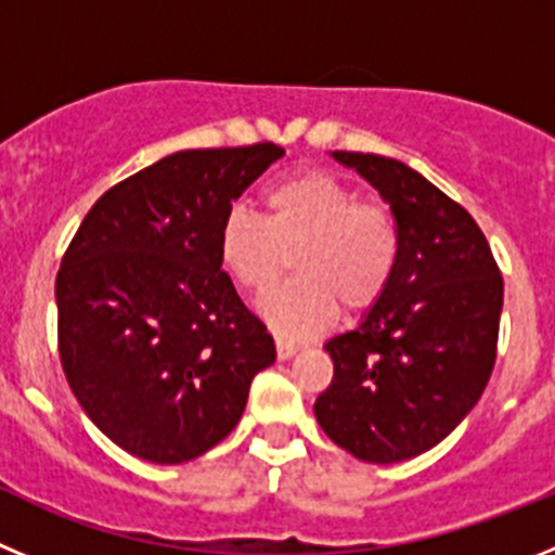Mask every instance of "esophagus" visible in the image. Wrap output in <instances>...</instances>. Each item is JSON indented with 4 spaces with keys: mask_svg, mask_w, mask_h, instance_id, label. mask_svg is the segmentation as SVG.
Instances as JSON below:
<instances>
[{
    "mask_svg": "<svg viewBox=\"0 0 555 555\" xmlns=\"http://www.w3.org/2000/svg\"><path fill=\"white\" fill-rule=\"evenodd\" d=\"M297 350H300L297 345H292L286 338H278V358H281V361H288L292 356H297Z\"/></svg>",
    "mask_w": 555,
    "mask_h": 555,
    "instance_id": "obj_1",
    "label": "esophagus"
}]
</instances>
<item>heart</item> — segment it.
<instances>
[{"instance_id":"b5f03b06","label":"heart","mask_w":555,"mask_h":555,"mask_svg":"<svg viewBox=\"0 0 555 555\" xmlns=\"http://www.w3.org/2000/svg\"><path fill=\"white\" fill-rule=\"evenodd\" d=\"M400 224L389 205L358 199L325 171H300L263 191V219L233 208L219 224L217 253L235 286L261 297L294 255L297 283L261 302L278 336L311 338L336 322L338 306L361 313L389 288L400 263Z\"/></svg>"}]
</instances>
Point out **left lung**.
<instances>
[{"mask_svg": "<svg viewBox=\"0 0 555 555\" xmlns=\"http://www.w3.org/2000/svg\"><path fill=\"white\" fill-rule=\"evenodd\" d=\"M333 158L389 203L403 247L384 297L325 345L333 380L313 414L356 459L395 464L436 448L487 389L503 278L475 219L420 171L364 152Z\"/></svg>", "mask_w": 555, "mask_h": 555, "instance_id": "1", "label": "left lung"}]
</instances>
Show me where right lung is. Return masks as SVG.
Segmentation results:
<instances>
[{
  "label": "right lung",
  "mask_w": 555,
  "mask_h": 555,
  "mask_svg": "<svg viewBox=\"0 0 555 555\" xmlns=\"http://www.w3.org/2000/svg\"><path fill=\"white\" fill-rule=\"evenodd\" d=\"M278 144L183 150L88 210L55 281L57 347L88 420L135 459L183 464L238 425L274 341L217 253Z\"/></svg>",
  "instance_id": "add662e5"
}]
</instances>
